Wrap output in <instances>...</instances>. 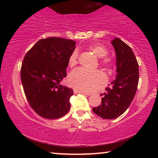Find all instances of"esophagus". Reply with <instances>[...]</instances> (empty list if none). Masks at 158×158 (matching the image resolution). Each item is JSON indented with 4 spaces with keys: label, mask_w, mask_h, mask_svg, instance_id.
<instances>
[{
    "label": "esophagus",
    "mask_w": 158,
    "mask_h": 158,
    "mask_svg": "<svg viewBox=\"0 0 158 158\" xmlns=\"http://www.w3.org/2000/svg\"><path fill=\"white\" fill-rule=\"evenodd\" d=\"M74 93H82V94H84V95H91V94H90V93L84 92V91H81V90H77V89H74Z\"/></svg>",
    "instance_id": "obj_1"
}]
</instances>
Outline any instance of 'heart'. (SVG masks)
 <instances>
[{
    "instance_id": "b5f03b06",
    "label": "heart",
    "mask_w": 158,
    "mask_h": 158,
    "mask_svg": "<svg viewBox=\"0 0 158 158\" xmlns=\"http://www.w3.org/2000/svg\"><path fill=\"white\" fill-rule=\"evenodd\" d=\"M89 49L98 56L101 58L100 63L104 66H110L112 60L108 56V50L102 45L95 44L89 47ZM79 53L77 50H74L71 53L68 58V65L70 68H73L78 63ZM68 84L71 87L77 90L84 92L92 93L102 86L105 82L104 74L100 71H89L83 68H77L71 72L68 79Z\"/></svg>"
}]
</instances>
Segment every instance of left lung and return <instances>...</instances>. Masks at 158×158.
Wrapping results in <instances>:
<instances>
[{"instance_id": "1", "label": "left lung", "mask_w": 158, "mask_h": 158, "mask_svg": "<svg viewBox=\"0 0 158 158\" xmlns=\"http://www.w3.org/2000/svg\"><path fill=\"white\" fill-rule=\"evenodd\" d=\"M111 44L116 51V78L101 94V105L93 108V111L105 119H114L129 107L137 92L139 82V64L131 48L119 38Z\"/></svg>"}]
</instances>
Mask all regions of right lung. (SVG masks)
<instances>
[{"label":"right lung","instance_id":"1","mask_svg":"<svg viewBox=\"0 0 158 158\" xmlns=\"http://www.w3.org/2000/svg\"><path fill=\"white\" fill-rule=\"evenodd\" d=\"M72 40L42 39L26 53L21 68L23 91L31 108L47 119L63 116L69 110L72 89L60 83L67 76L68 58L75 49Z\"/></svg>","mask_w":158,"mask_h":158}]
</instances>
